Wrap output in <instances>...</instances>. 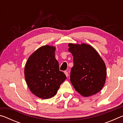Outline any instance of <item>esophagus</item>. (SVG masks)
<instances>
[{
  "mask_svg": "<svg viewBox=\"0 0 123 123\" xmlns=\"http://www.w3.org/2000/svg\"><path fill=\"white\" fill-rule=\"evenodd\" d=\"M64 74H66V76H68V75H69V74H68V73L67 71H64Z\"/></svg>",
  "mask_w": 123,
  "mask_h": 123,
  "instance_id": "esophagus-1",
  "label": "esophagus"
}]
</instances>
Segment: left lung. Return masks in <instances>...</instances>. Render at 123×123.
I'll return each instance as SVG.
<instances>
[{"instance_id": "obj_1", "label": "left lung", "mask_w": 123, "mask_h": 123, "mask_svg": "<svg viewBox=\"0 0 123 123\" xmlns=\"http://www.w3.org/2000/svg\"><path fill=\"white\" fill-rule=\"evenodd\" d=\"M73 56L70 80L75 90L84 97L98 93L105 84L106 68L103 59L91 45L69 43Z\"/></svg>"}]
</instances>
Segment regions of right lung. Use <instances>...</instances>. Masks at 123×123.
I'll use <instances>...</instances> for the list:
<instances>
[{
	"mask_svg": "<svg viewBox=\"0 0 123 123\" xmlns=\"http://www.w3.org/2000/svg\"><path fill=\"white\" fill-rule=\"evenodd\" d=\"M55 48L44 45L30 56L24 69L26 84L33 94L42 99L54 97L60 85L67 79L59 70L55 57Z\"/></svg>",
	"mask_w": 123,
	"mask_h": 123,
	"instance_id": "right-lung-1",
	"label": "right lung"
}]
</instances>
